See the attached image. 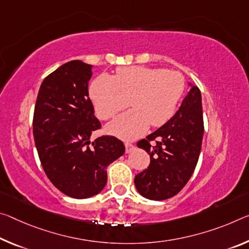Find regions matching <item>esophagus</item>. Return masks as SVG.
<instances>
[{
    "instance_id": "1",
    "label": "esophagus",
    "mask_w": 249,
    "mask_h": 249,
    "mask_svg": "<svg viewBox=\"0 0 249 249\" xmlns=\"http://www.w3.org/2000/svg\"><path fill=\"white\" fill-rule=\"evenodd\" d=\"M134 149V145L131 143H125V152L126 153H131Z\"/></svg>"
}]
</instances>
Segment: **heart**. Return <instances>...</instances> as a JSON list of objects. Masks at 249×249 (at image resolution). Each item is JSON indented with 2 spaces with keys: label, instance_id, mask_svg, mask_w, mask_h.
Instances as JSON below:
<instances>
[{
  "label": "heart",
  "instance_id": "1",
  "mask_svg": "<svg viewBox=\"0 0 249 249\" xmlns=\"http://www.w3.org/2000/svg\"><path fill=\"white\" fill-rule=\"evenodd\" d=\"M185 90L183 75L171 70L146 66L117 69L115 76L100 75L90 83L89 97L101 120H109L128 105L133 106L106 126L122 140H134L164 125L176 112Z\"/></svg>",
  "mask_w": 249,
  "mask_h": 249
}]
</instances>
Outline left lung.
<instances>
[{
  "label": "left lung",
  "mask_w": 249,
  "mask_h": 249,
  "mask_svg": "<svg viewBox=\"0 0 249 249\" xmlns=\"http://www.w3.org/2000/svg\"><path fill=\"white\" fill-rule=\"evenodd\" d=\"M203 134L202 95L197 86H192L175 115L137 143L151 156L149 166L134 179L140 194L164 200L179 193L194 173ZM153 140L155 146L150 144Z\"/></svg>",
  "instance_id": "obj_1"
}]
</instances>
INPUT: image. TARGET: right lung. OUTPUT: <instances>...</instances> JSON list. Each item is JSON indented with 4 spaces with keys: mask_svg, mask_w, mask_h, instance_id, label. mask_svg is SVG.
<instances>
[{
    "mask_svg": "<svg viewBox=\"0 0 249 249\" xmlns=\"http://www.w3.org/2000/svg\"><path fill=\"white\" fill-rule=\"evenodd\" d=\"M92 65L75 60L60 66L39 88L33 135L46 176L73 198H89L107 181L106 167L125 152L123 142L101 136L90 142L101 123L89 97Z\"/></svg>",
    "mask_w": 249,
    "mask_h": 249,
    "instance_id": "obj_1",
    "label": "right lung"
}]
</instances>
